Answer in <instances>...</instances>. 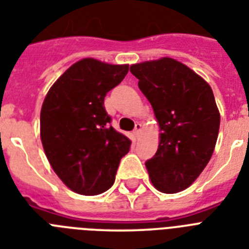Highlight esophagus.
<instances>
[{
  "mask_svg": "<svg viewBox=\"0 0 249 249\" xmlns=\"http://www.w3.org/2000/svg\"><path fill=\"white\" fill-rule=\"evenodd\" d=\"M141 130H142V124H141V123H137V124H135L134 130H133V133H134V135L137 137V138H138L139 134H141Z\"/></svg>",
  "mask_w": 249,
  "mask_h": 249,
  "instance_id": "1",
  "label": "esophagus"
}]
</instances>
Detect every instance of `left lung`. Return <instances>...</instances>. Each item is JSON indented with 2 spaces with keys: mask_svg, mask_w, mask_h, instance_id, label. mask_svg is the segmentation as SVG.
Instances as JSON below:
<instances>
[{
  "mask_svg": "<svg viewBox=\"0 0 249 249\" xmlns=\"http://www.w3.org/2000/svg\"><path fill=\"white\" fill-rule=\"evenodd\" d=\"M159 121L160 144L145 161L160 192L184 191L199 177L215 149L220 114L211 87L193 70L163 57L130 66Z\"/></svg>",
  "mask_w": 249,
  "mask_h": 249,
  "instance_id": "1",
  "label": "left lung"
}]
</instances>
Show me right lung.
I'll return each mask as SVG.
<instances>
[{
    "mask_svg": "<svg viewBox=\"0 0 249 249\" xmlns=\"http://www.w3.org/2000/svg\"><path fill=\"white\" fill-rule=\"evenodd\" d=\"M129 65L83 58L48 90L40 110V139L57 177L75 193L96 196L110 189L128 137L111 126L107 92L120 84Z\"/></svg>",
    "mask_w": 249,
    "mask_h": 249,
    "instance_id": "add662e5",
    "label": "right lung"
}]
</instances>
